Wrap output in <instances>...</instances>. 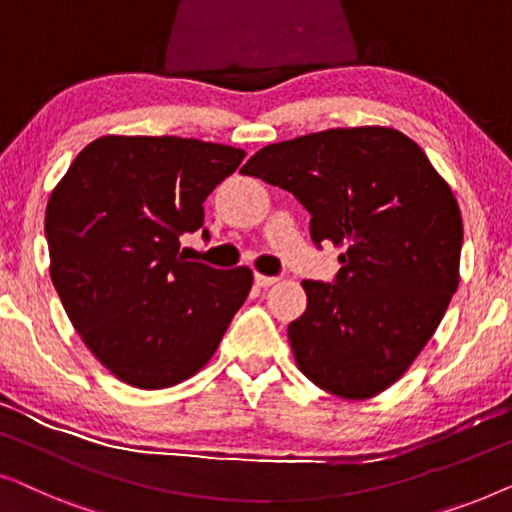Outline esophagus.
I'll use <instances>...</instances> for the list:
<instances>
[{"mask_svg": "<svg viewBox=\"0 0 512 512\" xmlns=\"http://www.w3.org/2000/svg\"><path fill=\"white\" fill-rule=\"evenodd\" d=\"M254 279H256L258 286H263V289H265V286H272V284L279 282V277H268V275H261V272H256Z\"/></svg>", "mask_w": 512, "mask_h": 512, "instance_id": "34e87169", "label": "esophagus"}]
</instances>
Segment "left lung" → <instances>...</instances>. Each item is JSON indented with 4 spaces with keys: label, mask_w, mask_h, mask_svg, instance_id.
I'll return each mask as SVG.
<instances>
[{
    "label": "left lung",
    "mask_w": 512,
    "mask_h": 512,
    "mask_svg": "<svg viewBox=\"0 0 512 512\" xmlns=\"http://www.w3.org/2000/svg\"><path fill=\"white\" fill-rule=\"evenodd\" d=\"M242 174L296 195L314 244L342 249L335 284L305 279L289 324L296 366L319 389L363 401L401 380L459 286V202L408 135L331 128L268 144Z\"/></svg>",
    "instance_id": "obj_1"
}]
</instances>
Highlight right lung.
Returning <instances> with one entry per match:
<instances>
[{
    "label": "right lung",
    "instance_id": "right-lung-1",
    "mask_svg": "<svg viewBox=\"0 0 512 512\" xmlns=\"http://www.w3.org/2000/svg\"><path fill=\"white\" fill-rule=\"evenodd\" d=\"M244 156L200 139L107 135L53 188L44 221L53 286L116 380L167 389L200 373L247 300L249 268L179 254V235L202 228V202Z\"/></svg>",
    "mask_w": 512,
    "mask_h": 512
}]
</instances>
